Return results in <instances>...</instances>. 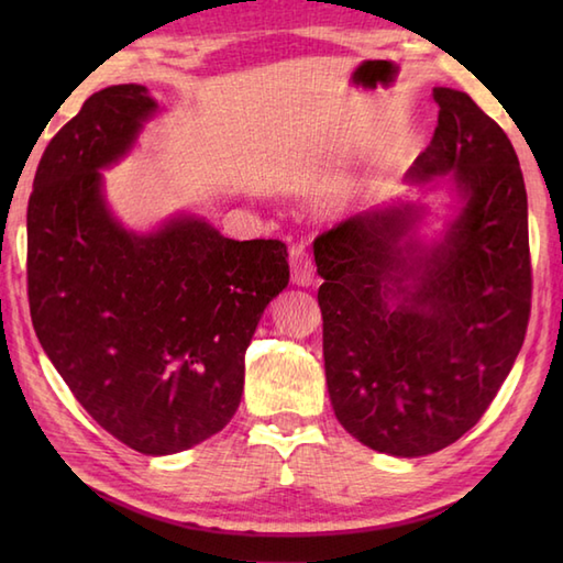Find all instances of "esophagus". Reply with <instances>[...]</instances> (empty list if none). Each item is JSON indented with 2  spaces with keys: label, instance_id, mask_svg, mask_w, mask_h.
I'll return each mask as SVG.
<instances>
[{
  "label": "esophagus",
  "instance_id": "obj_1",
  "mask_svg": "<svg viewBox=\"0 0 563 563\" xmlns=\"http://www.w3.org/2000/svg\"><path fill=\"white\" fill-rule=\"evenodd\" d=\"M288 261H290V275L295 285H312L314 283V266L312 258H309L305 244H292L288 251Z\"/></svg>",
  "mask_w": 563,
  "mask_h": 563
}]
</instances>
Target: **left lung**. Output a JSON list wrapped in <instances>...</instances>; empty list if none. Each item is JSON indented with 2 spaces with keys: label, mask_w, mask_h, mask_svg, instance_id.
<instances>
[{
  "label": "left lung",
  "mask_w": 563,
  "mask_h": 563,
  "mask_svg": "<svg viewBox=\"0 0 563 563\" xmlns=\"http://www.w3.org/2000/svg\"><path fill=\"white\" fill-rule=\"evenodd\" d=\"M433 101L435 133L411 176L452 172L466 196L442 244L421 254L401 242L411 208L353 214L314 239L333 413L397 457L438 452L476 426L516 363L532 305L518 154L464 91L438 87Z\"/></svg>",
  "instance_id": "left-lung-1"
}]
</instances>
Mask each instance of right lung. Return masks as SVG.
I'll use <instances>...</instances> for the list:
<instances>
[{
  "label": "right lung",
  "instance_id": "right-lung-1",
  "mask_svg": "<svg viewBox=\"0 0 563 563\" xmlns=\"http://www.w3.org/2000/svg\"><path fill=\"white\" fill-rule=\"evenodd\" d=\"M157 109L118 84L47 142L29 198L35 336L106 433L142 454L198 445L232 421L244 353L290 278L280 239L234 242L196 218L140 236L101 200V166Z\"/></svg>",
  "mask_w": 563,
  "mask_h": 563
}]
</instances>
